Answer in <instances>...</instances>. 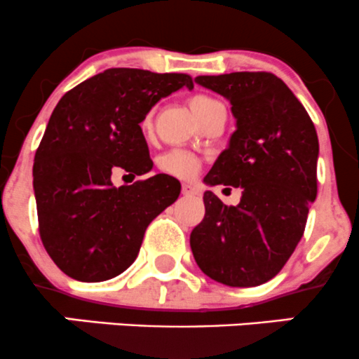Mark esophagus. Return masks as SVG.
Masks as SVG:
<instances>
[{"instance_id": "34e87169", "label": "esophagus", "mask_w": 359, "mask_h": 359, "mask_svg": "<svg viewBox=\"0 0 359 359\" xmlns=\"http://www.w3.org/2000/svg\"><path fill=\"white\" fill-rule=\"evenodd\" d=\"M182 194L196 196V194H199V189L194 186V184H184V186H182Z\"/></svg>"}]
</instances>
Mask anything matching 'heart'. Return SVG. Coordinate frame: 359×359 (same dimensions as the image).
Listing matches in <instances>:
<instances>
[{
	"label": "heart",
	"instance_id": "b5f03b06",
	"mask_svg": "<svg viewBox=\"0 0 359 359\" xmlns=\"http://www.w3.org/2000/svg\"><path fill=\"white\" fill-rule=\"evenodd\" d=\"M189 104H191V110L194 111V115L198 116L199 120H203L215 107H218L220 103H218L217 100H213V97L205 96V94H196V96L191 97ZM149 127H151V113H148L146 118L142 120V129L148 130ZM160 168L163 170L165 173H168V175L180 177V179H189V177L198 173L199 160L192 153H187V151L173 149L160 158Z\"/></svg>",
	"mask_w": 359,
	"mask_h": 359
}]
</instances>
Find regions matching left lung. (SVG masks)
I'll return each mask as SVG.
<instances>
[{
  "mask_svg": "<svg viewBox=\"0 0 359 359\" xmlns=\"http://www.w3.org/2000/svg\"><path fill=\"white\" fill-rule=\"evenodd\" d=\"M196 82L227 97L236 132L205 184L243 187L237 206L211 191L205 218L191 232L203 273L230 287L273 278L303 237L316 198L318 135L308 111L270 72L199 75Z\"/></svg>",
  "mask_w": 359,
  "mask_h": 359,
  "instance_id": "8db88e82",
  "label": "left lung"
}]
</instances>
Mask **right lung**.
Instances as JSON below:
<instances>
[{
    "label": "right lung",
    "mask_w": 359,
    "mask_h": 359,
    "mask_svg": "<svg viewBox=\"0 0 359 359\" xmlns=\"http://www.w3.org/2000/svg\"><path fill=\"white\" fill-rule=\"evenodd\" d=\"M180 88H194L187 74L108 69L53 110L34 156V194L41 241L69 277L103 282L126 271L148 225L179 198L180 182L167 173L120 187L111 175L153 168L141 122Z\"/></svg>",
    "instance_id": "add662e5"
}]
</instances>
